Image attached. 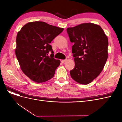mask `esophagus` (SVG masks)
<instances>
[{
  "instance_id": "1",
  "label": "esophagus",
  "mask_w": 122,
  "mask_h": 122,
  "mask_svg": "<svg viewBox=\"0 0 122 122\" xmlns=\"http://www.w3.org/2000/svg\"><path fill=\"white\" fill-rule=\"evenodd\" d=\"M66 60H66H66H61V62H62V63H64V62H65L66 61Z\"/></svg>"
}]
</instances>
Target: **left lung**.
Masks as SVG:
<instances>
[{"label": "left lung", "instance_id": "1", "mask_svg": "<svg viewBox=\"0 0 122 122\" xmlns=\"http://www.w3.org/2000/svg\"><path fill=\"white\" fill-rule=\"evenodd\" d=\"M70 42L74 43L72 52L75 67L70 71L72 78L87 84L100 74L108 57V41L102 28L91 23L67 29Z\"/></svg>", "mask_w": 122, "mask_h": 122}]
</instances>
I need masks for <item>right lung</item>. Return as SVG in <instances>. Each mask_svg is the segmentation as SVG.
<instances>
[{
  "instance_id": "right-lung-1",
  "label": "right lung",
  "mask_w": 122,
  "mask_h": 122,
  "mask_svg": "<svg viewBox=\"0 0 122 122\" xmlns=\"http://www.w3.org/2000/svg\"><path fill=\"white\" fill-rule=\"evenodd\" d=\"M63 30L44 22L35 21L25 24L18 32L16 57L22 71L34 81L44 82L54 76L61 61L54 58L50 43Z\"/></svg>"
}]
</instances>
